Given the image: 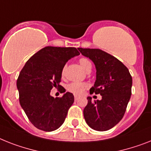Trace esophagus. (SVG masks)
I'll list each match as a JSON object with an SVG mask.
<instances>
[{"instance_id":"obj_1","label":"esophagus","mask_w":151,"mask_h":151,"mask_svg":"<svg viewBox=\"0 0 151 151\" xmlns=\"http://www.w3.org/2000/svg\"><path fill=\"white\" fill-rule=\"evenodd\" d=\"M74 99H75V100H76V101H77V100H78V99H79V97H78V96L75 95V96H74Z\"/></svg>"}]
</instances>
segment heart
<instances>
[{
    "label": "heart",
    "mask_w": 151,
    "mask_h": 151,
    "mask_svg": "<svg viewBox=\"0 0 151 151\" xmlns=\"http://www.w3.org/2000/svg\"><path fill=\"white\" fill-rule=\"evenodd\" d=\"M79 64L82 66V68L85 71H88L92 68V64H91L90 61L86 58H81L78 60ZM65 66H64L62 69V73L61 75L62 76H65ZM87 84L85 83H80V82H73V83H69L67 86V90L70 93H73L75 95H80L83 93V91L87 88Z\"/></svg>",
    "instance_id": "1"
}]
</instances>
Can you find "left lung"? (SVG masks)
<instances>
[{
	"mask_svg": "<svg viewBox=\"0 0 151 151\" xmlns=\"http://www.w3.org/2000/svg\"><path fill=\"white\" fill-rule=\"evenodd\" d=\"M94 62L96 80L90 94H100L101 100H92L83 110L87 124L98 131L113 128L122 119L131 96L132 76L128 68L117 58L99 48H78Z\"/></svg>",
	"mask_w": 151,
	"mask_h": 151,
	"instance_id": "obj_1",
	"label": "left lung"
}]
</instances>
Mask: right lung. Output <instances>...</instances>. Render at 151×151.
<instances>
[{
	"label": "right lung",
	"instance_id": "obj_1",
	"mask_svg": "<svg viewBox=\"0 0 151 151\" xmlns=\"http://www.w3.org/2000/svg\"><path fill=\"white\" fill-rule=\"evenodd\" d=\"M79 54L74 47L47 46L32 55L21 71L17 80L20 104L36 128L51 132L64 123L74 96L67 92L54 98L50 92L53 87L65 92L59 85L62 69L68 59Z\"/></svg>",
	"mask_w": 151,
	"mask_h": 151
}]
</instances>
